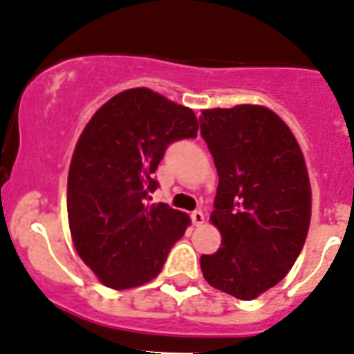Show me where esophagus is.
I'll use <instances>...</instances> for the list:
<instances>
[{
  "label": "esophagus",
  "instance_id": "esophagus-1",
  "mask_svg": "<svg viewBox=\"0 0 354 354\" xmlns=\"http://www.w3.org/2000/svg\"><path fill=\"white\" fill-rule=\"evenodd\" d=\"M190 218H192V224L194 225H203L205 224V213L196 209V212L190 213Z\"/></svg>",
  "mask_w": 354,
  "mask_h": 354
}]
</instances>
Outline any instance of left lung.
Here are the masks:
<instances>
[{
	"instance_id": "1",
	"label": "left lung",
	"mask_w": 354,
	"mask_h": 354,
	"mask_svg": "<svg viewBox=\"0 0 354 354\" xmlns=\"http://www.w3.org/2000/svg\"><path fill=\"white\" fill-rule=\"evenodd\" d=\"M199 123L218 173L209 218L222 234L201 270L213 288L252 300L288 275L304 248L312 205L304 153L263 106L206 109Z\"/></svg>"
}]
</instances>
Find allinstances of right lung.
<instances>
[{
  "label": "right lung",
  "instance_id": "right-lung-1",
  "mask_svg": "<svg viewBox=\"0 0 354 354\" xmlns=\"http://www.w3.org/2000/svg\"><path fill=\"white\" fill-rule=\"evenodd\" d=\"M192 109L148 88L106 102L82 130L70 162L66 209L75 250L102 284L129 289L160 273L190 224L165 203L149 205L165 149L197 138Z\"/></svg>",
  "mask_w": 354,
  "mask_h": 354
}]
</instances>
